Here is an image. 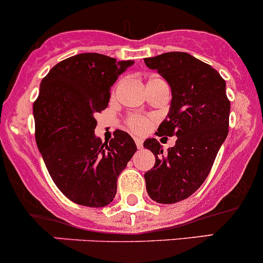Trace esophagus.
Instances as JSON below:
<instances>
[{"label":"esophagus","mask_w":263,"mask_h":263,"mask_svg":"<svg viewBox=\"0 0 263 263\" xmlns=\"http://www.w3.org/2000/svg\"><path fill=\"white\" fill-rule=\"evenodd\" d=\"M136 144H137V147H138L139 149L143 148V142H142L141 139H136Z\"/></svg>","instance_id":"34e87169"}]
</instances>
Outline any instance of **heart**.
<instances>
[{
	"label": "heart",
	"instance_id": "heart-1",
	"mask_svg": "<svg viewBox=\"0 0 263 263\" xmlns=\"http://www.w3.org/2000/svg\"><path fill=\"white\" fill-rule=\"evenodd\" d=\"M159 84H166L162 79L159 77H151L147 81V87L155 86ZM126 126L129 127L130 132H133L137 136H142V134L147 133L149 127L152 126V119L146 116H141V115H130L126 119Z\"/></svg>",
	"mask_w": 263,
	"mask_h": 263
}]
</instances>
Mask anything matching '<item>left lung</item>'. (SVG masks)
<instances>
[{"label": "left lung", "instance_id": "obj_1", "mask_svg": "<svg viewBox=\"0 0 263 263\" xmlns=\"http://www.w3.org/2000/svg\"><path fill=\"white\" fill-rule=\"evenodd\" d=\"M171 85L172 103L157 136L177 137L167 152L155 138L144 148L155 155V165L144 173L149 197L174 204L191 196L208 177L217 154L229 134L230 101L226 82L209 64L187 52L172 51L146 58Z\"/></svg>", "mask_w": 263, "mask_h": 263}]
</instances>
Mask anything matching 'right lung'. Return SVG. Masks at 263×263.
Returning <instances> with one entry per match:
<instances>
[{
	"instance_id": "1",
	"label": "right lung",
	"mask_w": 263,
	"mask_h": 263,
	"mask_svg": "<svg viewBox=\"0 0 263 263\" xmlns=\"http://www.w3.org/2000/svg\"><path fill=\"white\" fill-rule=\"evenodd\" d=\"M133 63L84 52L59 62L40 85L33 103L37 147L54 183L76 204L108 205L120 173L136 154V142L122 130L109 143L94 134V116L107 108L111 86Z\"/></svg>"
}]
</instances>
